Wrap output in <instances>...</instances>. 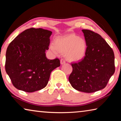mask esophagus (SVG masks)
<instances>
[{"mask_svg": "<svg viewBox=\"0 0 121 121\" xmlns=\"http://www.w3.org/2000/svg\"><path fill=\"white\" fill-rule=\"evenodd\" d=\"M60 63H61V65H64V64H65V61L64 60V59H61V60H60Z\"/></svg>", "mask_w": 121, "mask_h": 121, "instance_id": "obj_1", "label": "esophagus"}]
</instances>
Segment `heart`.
<instances>
[{
	"label": "heart",
	"instance_id": "b5f03b06",
	"mask_svg": "<svg viewBox=\"0 0 121 121\" xmlns=\"http://www.w3.org/2000/svg\"><path fill=\"white\" fill-rule=\"evenodd\" d=\"M86 49L87 44L84 39L73 34L56 38L54 44L50 45V51L55 55L66 52L67 60L71 62L80 61L84 58Z\"/></svg>",
	"mask_w": 121,
	"mask_h": 121
}]
</instances>
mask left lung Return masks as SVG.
Returning <instances> with one entry per match:
<instances>
[{"label":"left lung","instance_id":"8db88e82","mask_svg":"<svg viewBox=\"0 0 121 121\" xmlns=\"http://www.w3.org/2000/svg\"><path fill=\"white\" fill-rule=\"evenodd\" d=\"M82 31L87 44L86 54L81 61L72 63L69 81L77 91L92 93L104 89L114 74V53L106 40L90 30Z\"/></svg>","mask_w":121,"mask_h":121}]
</instances>
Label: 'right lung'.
Listing matches in <instances>:
<instances>
[{"label": "right lung", "instance_id": "1", "mask_svg": "<svg viewBox=\"0 0 121 121\" xmlns=\"http://www.w3.org/2000/svg\"><path fill=\"white\" fill-rule=\"evenodd\" d=\"M52 31L42 28L24 30L9 44L6 53L5 70L14 87L33 92L43 89L60 60L46 56Z\"/></svg>", "mask_w": 121, "mask_h": 121}]
</instances>
